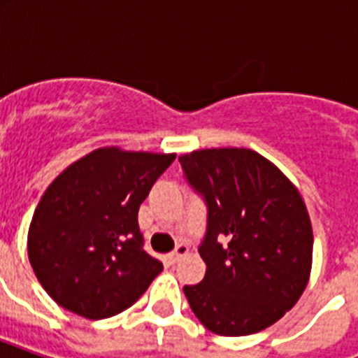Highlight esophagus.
Segmentation results:
<instances>
[{
  "mask_svg": "<svg viewBox=\"0 0 358 358\" xmlns=\"http://www.w3.org/2000/svg\"><path fill=\"white\" fill-rule=\"evenodd\" d=\"M187 252H189V247H187V245H185V243H180L178 247H176V249L173 250V252H169V255H167L169 264H176V262H178L180 258H182V256L187 255Z\"/></svg>",
  "mask_w": 358,
  "mask_h": 358,
  "instance_id": "34e87169",
  "label": "esophagus"
}]
</instances>
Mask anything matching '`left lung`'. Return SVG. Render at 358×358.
<instances>
[{"instance_id":"obj_1","label":"left lung","mask_w":358,"mask_h":358,"mask_svg":"<svg viewBox=\"0 0 358 358\" xmlns=\"http://www.w3.org/2000/svg\"><path fill=\"white\" fill-rule=\"evenodd\" d=\"M178 159L208 206L199 247L206 275L184 286L191 310L221 336L260 333L308 284L314 236L305 201L280 169L249 148H206Z\"/></svg>"}]
</instances>
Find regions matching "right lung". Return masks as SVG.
Here are the masks:
<instances>
[{"instance_id": "add662e5", "label": "right lung", "mask_w": 358, "mask_h": 358, "mask_svg": "<svg viewBox=\"0 0 358 358\" xmlns=\"http://www.w3.org/2000/svg\"><path fill=\"white\" fill-rule=\"evenodd\" d=\"M174 157L98 148L48 185L31 219L27 252L59 306L87 320L111 317L163 271L143 249L137 212Z\"/></svg>"}]
</instances>
